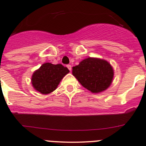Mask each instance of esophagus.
Listing matches in <instances>:
<instances>
[{
	"instance_id": "1",
	"label": "esophagus",
	"mask_w": 146,
	"mask_h": 146,
	"mask_svg": "<svg viewBox=\"0 0 146 146\" xmlns=\"http://www.w3.org/2000/svg\"><path fill=\"white\" fill-rule=\"evenodd\" d=\"M67 68H68V70H70H70H71L72 68H71V66H70V65H67Z\"/></svg>"
}]
</instances>
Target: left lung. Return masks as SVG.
<instances>
[{"instance_id": "1", "label": "left lung", "mask_w": 146, "mask_h": 146, "mask_svg": "<svg viewBox=\"0 0 146 146\" xmlns=\"http://www.w3.org/2000/svg\"><path fill=\"white\" fill-rule=\"evenodd\" d=\"M72 73L84 88L92 93H99L107 90L114 78V70L110 63L91 57L73 67Z\"/></svg>"}]
</instances>
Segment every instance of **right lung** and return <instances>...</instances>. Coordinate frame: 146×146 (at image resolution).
<instances>
[{
  "label": "right lung",
  "instance_id": "add662e5",
  "mask_svg": "<svg viewBox=\"0 0 146 146\" xmlns=\"http://www.w3.org/2000/svg\"><path fill=\"white\" fill-rule=\"evenodd\" d=\"M69 72L68 69L61 64L45 63L34 72L32 76V86L43 95L49 94L56 89L63 78Z\"/></svg>",
  "mask_w": 146,
  "mask_h": 146
}]
</instances>
